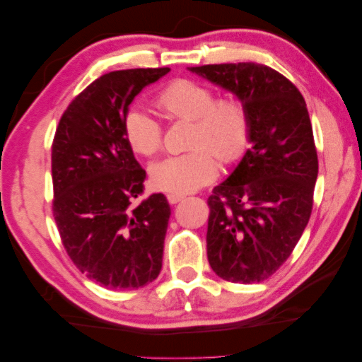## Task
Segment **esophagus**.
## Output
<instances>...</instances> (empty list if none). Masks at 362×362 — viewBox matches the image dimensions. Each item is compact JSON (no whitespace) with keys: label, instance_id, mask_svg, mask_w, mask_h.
<instances>
[{"label":"esophagus","instance_id":"34e87169","mask_svg":"<svg viewBox=\"0 0 362 362\" xmlns=\"http://www.w3.org/2000/svg\"><path fill=\"white\" fill-rule=\"evenodd\" d=\"M186 196L185 194H180V192H170V194H166V199H168V202L170 204H177V202H181L182 199H185Z\"/></svg>","mask_w":362,"mask_h":362}]
</instances>
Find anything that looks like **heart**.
I'll use <instances>...</instances> for the list:
<instances>
[{
	"label": "heart",
	"mask_w": 362,
	"mask_h": 362,
	"mask_svg": "<svg viewBox=\"0 0 362 362\" xmlns=\"http://www.w3.org/2000/svg\"><path fill=\"white\" fill-rule=\"evenodd\" d=\"M163 118L192 121L187 146L192 150L168 155L150 168L153 185L170 192H191L209 182L220 163H235L246 152L251 139V118L243 98L215 97L212 87L196 81L177 79L163 87L153 98ZM129 147L144 157L162 148L163 126L141 108H129L123 119Z\"/></svg>",
	"instance_id": "heart-1"
}]
</instances>
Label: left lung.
<instances>
[{
  "label": "left lung",
  "instance_id": "1",
  "mask_svg": "<svg viewBox=\"0 0 362 362\" xmlns=\"http://www.w3.org/2000/svg\"><path fill=\"white\" fill-rule=\"evenodd\" d=\"M189 71L244 100L251 148L207 199V257L231 283H259L286 262L313 214L319 160L298 87L264 64H205Z\"/></svg>",
  "mask_w": 362,
  "mask_h": 362
}]
</instances>
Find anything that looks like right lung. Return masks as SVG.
I'll use <instances>...</instances> for the list:
<instances>
[{
  "label": "right lung",
  "instance_id": "obj_1",
  "mask_svg": "<svg viewBox=\"0 0 362 362\" xmlns=\"http://www.w3.org/2000/svg\"><path fill=\"white\" fill-rule=\"evenodd\" d=\"M170 68L108 72L64 110L52 146L53 216L77 269L108 290H137L162 270L170 205L163 194L136 204L146 170L123 132L144 87Z\"/></svg>",
  "mask_w": 362,
  "mask_h": 362
}]
</instances>
